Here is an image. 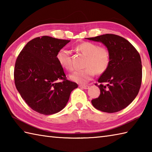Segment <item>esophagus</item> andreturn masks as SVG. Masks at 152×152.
I'll return each instance as SVG.
<instances>
[{
  "instance_id": "esophagus-1",
  "label": "esophagus",
  "mask_w": 152,
  "mask_h": 152,
  "mask_svg": "<svg viewBox=\"0 0 152 152\" xmlns=\"http://www.w3.org/2000/svg\"><path fill=\"white\" fill-rule=\"evenodd\" d=\"M79 86H80V88H81L82 89H88L89 88V86H87V85H80Z\"/></svg>"
}]
</instances>
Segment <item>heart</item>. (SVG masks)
I'll return each instance as SVG.
<instances>
[{"label":"heart","instance_id":"b5f03b06","mask_svg":"<svg viewBox=\"0 0 152 152\" xmlns=\"http://www.w3.org/2000/svg\"><path fill=\"white\" fill-rule=\"evenodd\" d=\"M76 49L87 56L86 69L76 70L70 75L72 81L79 83H86L90 81L95 73L101 74L106 72L110 63V53L107 48L99 46L90 42H83L76 46ZM56 59L64 69L70 70L72 69V59L69 50L62 48L57 51Z\"/></svg>","mask_w":152,"mask_h":152}]
</instances>
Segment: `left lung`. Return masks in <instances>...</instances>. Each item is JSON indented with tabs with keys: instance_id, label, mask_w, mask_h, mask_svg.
Masks as SVG:
<instances>
[{
	"instance_id": "1",
	"label": "left lung",
	"mask_w": 152,
	"mask_h": 152,
	"mask_svg": "<svg viewBox=\"0 0 152 152\" xmlns=\"http://www.w3.org/2000/svg\"><path fill=\"white\" fill-rule=\"evenodd\" d=\"M88 40L100 42L107 47L110 63L98 79L101 94L93 99L94 107L102 112H117L133 101L139 91L142 77L139 53L124 38L106 34Z\"/></svg>"
}]
</instances>
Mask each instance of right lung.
<instances>
[{
  "mask_svg": "<svg viewBox=\"0 0 152 152\" xmlns=\"http://www.w3.org/2000/svg\"><path fill=\"white\" fill-rule=\"evenodd\" d=\"M70 41L48 36L35 38L25 45L16 59V89L28 106L40 114L61 111L71 91L78 88L76 83L66 79L56 59L57 51Z\"/></svg>",
  "mask_w": 152,
  "mask_h": 152,
  "instance_id": "obj_1",
  "label": "right lung"
}]
</instances>
